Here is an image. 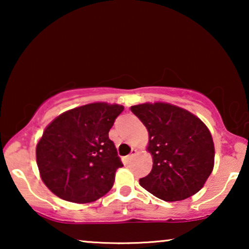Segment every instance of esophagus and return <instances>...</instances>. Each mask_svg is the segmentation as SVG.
<instances>
[{"mask_svg": "<svg viewBox=\"0 0 249 249\" xmlns=\"http://www.w3.org/2000/svg\"><path fill=\"white\" fill-rule=\"evenodd\" d=\"M136 153H137V149H131V153L127 156V160L128 161H130V160L134 158V156L136 155Z\"/></svg>", "mask_w": 249, "mask_h": 249, "instance_id": "obj_1", "label": "esophagus"}]
</instances>
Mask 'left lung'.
Returning a JSON list of instances; mask_svg holds the SVG:
<instances>
[{
  "mask_svg": "<svg viewBox=\"0 0 249 249\" xmlns=\"http://www.w3.org/2000/svg\"><path fill=\"white\" fill-rule=\"evenodd\" d=\"M148 131L153 158L148 176L139 185L165 202H177L203 188L214 166V142L205 124L189 111L169 103L130 107Z\"/></svg>",
  "mask_w": 249,
  "mask_h": 249,
  "instance_id": "left-lung-1",
  "label": "left lung"
}]
</instances>
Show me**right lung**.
I'll return each mask as SVG.
<instances>
[{
  "label": "right lung",
  "instance_id": "obj_1",
  "mask_svg": "<svg viewBox=\"0 0 249 249\" xmlns=\"http://www.w3.org/2000/svg\"><path fill=\"white\" fill-rule=\"evenodd\" d=\"M119 104L91 103L72 108L47 125L36 146L40 178L68 202L86 204L104 196L122 164L108 131L124 111Z\"/></svg>",
  "mask_w": 249,
  "mask_h": 249
}]
</instances>
